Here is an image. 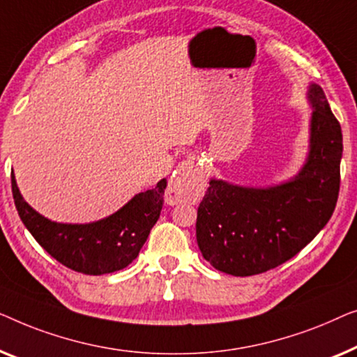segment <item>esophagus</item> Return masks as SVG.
I'll return each mask as SVG.
<instances>
[{"label":"esophagus","instance_id":"esophagus-1","mask_svg":"<svg viewBox=\"0 0 357 357\" xmlns=\"http://www.w3.org/2000/svg\"><path fill=\"white\" fill-rule=\"evenodd\" d=\"M205 185H207L205 169L199 167L192 158L183 160L173 178L169 179L168 197L176 202H195L202 197Z\"/></svg>","mask_w":357,"mask_h":357}]
</instances>
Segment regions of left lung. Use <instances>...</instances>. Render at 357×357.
I'll return each mask as SVG.
<instances>
[{
  "label": "left lung",
  "mask_w": 357,
  "mask_h": 357,
  "mask_svg": "<svg viewBox=\"0 0 357 357\" xmlns=\"http://www.w3.org/2000/svg\"><path fill=\"white\" fill-rule=\"evenodd\" d=\"M309 155L293 179L244 188L210 179L197 210L195 236L220 272L250 277L294 257L328 223L340 192L343 134L324 90L309 85Z\"/></svg>",
  "instance_id": "left-lung-1"
}]
</instances>
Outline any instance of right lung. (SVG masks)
<instances>
[{"label":"right lung","mask_w":357,"mask_h":357,"mask_svg":"<svg viewBox=\"0 0 357 357\" xmlns=\"http://www.w3.org/2000/svg\"><path fill=\"white\" fill-rule=\"evenodd\" d=\"M13 197L22 223L35 241L64 267L85 275H105L126 268L139 255L163 207L167 179L135 194L109 217L93 223H56L30 207L11 174Z\"/></svg>","instance_id":"add662e5"}]
</instances>
